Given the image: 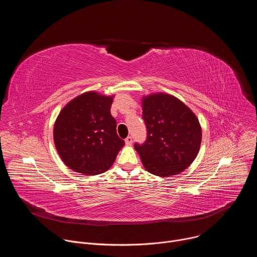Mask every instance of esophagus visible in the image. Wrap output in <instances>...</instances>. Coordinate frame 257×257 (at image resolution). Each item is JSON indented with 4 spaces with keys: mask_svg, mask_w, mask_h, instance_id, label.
<instances>
[{
    "mask_svg": "<svg viewBox=\"0 0 257 257\" xmlns=\"http://www.w3.org/2000/svg\"><path fill=\"white\" fill-rule=\"evenodd\" d=\"M132 141H133V139H132L131 136H128V137L125 139V142H126L127 145H131V144H132Z\"/></svg>",
    "mask_w": 257,
    "mask_h": 257,
    "instance_id": "obj_1",
    "label": "esophagus"
}]
</instances>
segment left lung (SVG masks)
Returning a JSON list of instances; mask_svg holds the SVG:
<instances>
[{
    "mask_svg": "<svg viewBox=\"0 0 257 257\" xmlns=\"http://www.w3.org/2000/svg\"><path fill=\"white\" fill-rule=\"evenodd\" d=\"M148 129L145 143L134 144L143 167L160 177L178 175L198 155L202 131L196 115L176 96L157 92L141 98Z\"/></svg>",
    "mask_w": 257,
    "mask_h": 257,
    "instance_id": "8db88e82",
    "label": "left lung"
}]
</instances>
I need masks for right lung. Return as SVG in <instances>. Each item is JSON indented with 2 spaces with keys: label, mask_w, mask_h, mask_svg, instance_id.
<instances>
[{
  "label": "right lung",
  "mask_w": 257,
  "mask_h": 257,
  "mask_svg": "<svg viewBox=\"0 0 257 257\" xmlns=\"http://www.w3.org/2000/svg\"><path fill=\"white\" fill-rule=\"evenodd\" d=\"M113 95L91 90L71 99L54 125V142L63 163L88 176L104 173L125 145L111 115Z\"/></svg>",
  "instance_id": "add662e5"
}]
</instances>
